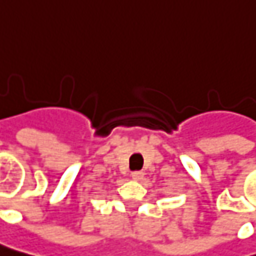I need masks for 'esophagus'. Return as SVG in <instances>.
I'll return each instance as SVG.
<instances>
[{
  "mask_svg": "<svg viewBox=\"0 0 256 256\" xmlns=\"http://www.w3.org/2000/svg\"><path fill=\"white\" fill-rule=\"evenodd\" d=\"M144 177V172H132V178L134 181H142Z\"/></svg>",
  "mask_w": 256,
  "mask_h": 256,
  "instance_id": "obj_1",
  "label": "esophagus"
}]
</instances>
